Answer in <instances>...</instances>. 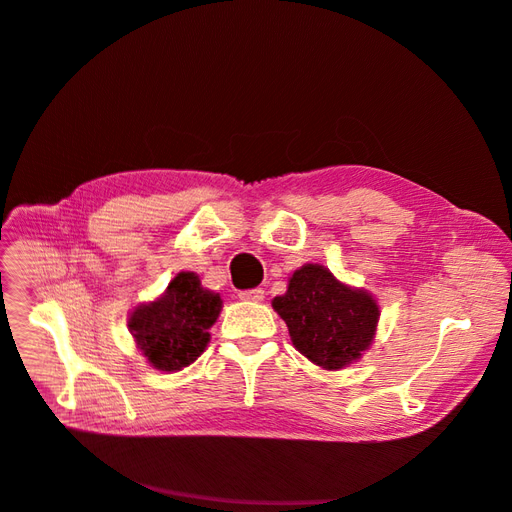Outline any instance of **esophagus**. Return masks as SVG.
Wrapping results in <instances>:
<instances>
[{
    "instance_id": "34e87169",
    "label": "esophagus",
    "mask_w": 512,
    "mask_h": 512,
    "mask_svg": "<svg viewBox=\"0 0 512 512\" xmlns=\"http://www.w3.org/2000/svg\"><path fill=\"white\" fill-rule=\"evenodd\" d=\"M241 301H250V303H260L265 301V290L262 288H252V290H241L239 292Z\"/></svg>"
}]
</instances>
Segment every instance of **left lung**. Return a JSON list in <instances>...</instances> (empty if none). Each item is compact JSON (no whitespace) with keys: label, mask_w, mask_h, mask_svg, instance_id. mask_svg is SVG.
<instances>
[{"label":"left lung","mask_w":512,"mask_h":512,"mask_svg":"<svg viewBox=\"0 0 512 512\" xmlns=\"http://www.w3.org/2000/svg\"><path fill=\"white\" fill-rule=\"evenodd\" d=\"M271 305L286 322L292 346L322 369H344L374 344L380 320L374 294L339 282L316 262L294 271Z\"/></svg>","instance_id":"left-lung-1"}]
</instances>
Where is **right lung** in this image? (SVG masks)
Wrapping results in <instances>:
<instances>
[{
	"label": "right lung",
	"instance_id": "add662e5",
	"mask_svg": "<svg viewBox=\"0 0 512 512\" xmlns=\"http://www.w3.org/2000/svg\"><path fill=\"white\" fill-rule=\"evenodd\" d=\"M220 312V294L200 284L194 271H181L158 299L132 309L128 329L149 365L181 371L205 352Z\"/></svg>",
	"mask_w": 512,
	"mask_h": 512
}]
</instances>
